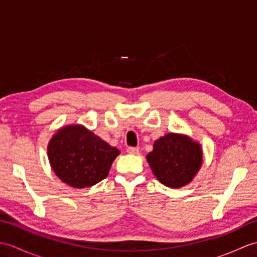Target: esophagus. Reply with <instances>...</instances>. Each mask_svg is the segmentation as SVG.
Segmentation results:
<instances>
[{"mask_svg": "<svg viewBox=\"0 0 257 257\" xmlns=\"http://www.w3.org/2000/svg\"><path fill=\"white\" fill-rule=\"evenodd\" d=\"M127 152L130 155H139V149L134 148V147H129V148L127 149Z\"/></svg>", "mask_w": 257, "mask_h": 257, "instance_id": "1", "label": "esophagus"}]
</instances>
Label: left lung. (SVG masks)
<instances>
[{"label": "left lung", "mask_w": 257, "mask_h": 257, "mask_svg": "<svg viewBox=\"0 0 257 257\" xmlns=\"http://www.w3.org/2000/svg\"><path fill=\"white\" fill-rule=\"evenodd\" d=\"M147 161L158 181L171 189L189 184L203 163L198 141L187 135L169 133L155 141Z\"/></svg>", "instance_id": "obj_1"}]
</instances>
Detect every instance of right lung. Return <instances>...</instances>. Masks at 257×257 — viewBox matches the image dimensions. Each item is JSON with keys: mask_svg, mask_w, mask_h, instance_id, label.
I'll return each mask as SVG.
<instances>
[{"mask_svg": "<svg viewBox=\"0 0 257 257\" xmlns=\"http://www.w3.org/2000/svg\"><path fill=\"white\" fill-rule=\"evenodd\" d=\"M120 151L83 124L59 128L48 141L47 156L52 170L72 188L92 187L107 178Z\"/></svg>", "mask_w": 257, "mask_h": 257, "instance_id": "obj_1", "label": "right lung"}]
</instances>
